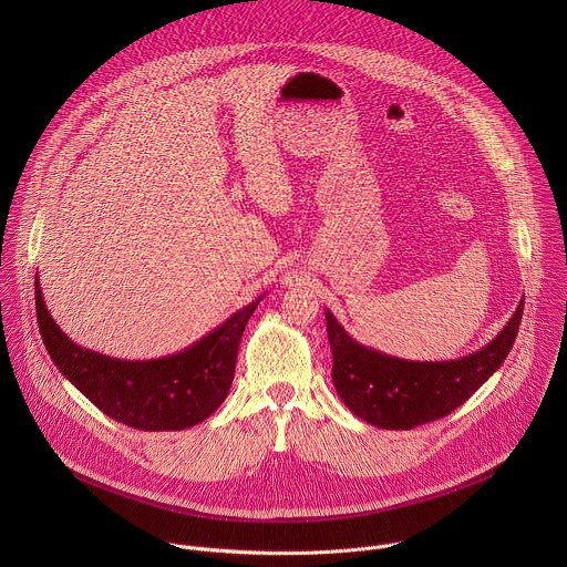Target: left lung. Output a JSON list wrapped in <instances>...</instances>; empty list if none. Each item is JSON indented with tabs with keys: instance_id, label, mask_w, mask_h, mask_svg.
Listing matches in <instances>:
<instances>
[{
	"instance_id": "obj_1",
	"label": "left lung",
	"mask_w": 567,
	"mask_h": 567,
	"mask_svg": "<svg viewBox=\"0 0 567 567\" xmlns=\"http://www.w3.org/2000/svg\"><path fill=\"white\" fill-rule=\"evenodd\" d=\"M523 305L494 341L453 361H409L365 348L326 309L334 388L357 417L377 429L409 431L435 422L462 406L503 365L520 328Z\"/></svg>"
}]
</instances>
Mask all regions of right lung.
<instances>
[{"label":"right lung","instance_id":"1","mask_svg":"<svg viewBox=\"0 0 567 567\" xmlns=\"http://www.w3.org/2000/svg\"><path fill=\"white\" fill-rule=\"evenodd\" d=\"M262 298L177 354L127 361L75 346L55 326L35 276L38 326L51 361L99 411L138 431H184L219 409L233 383L241 334Z\"/></svg>","mask_w":567,"mask_h":567}]
</instances>
